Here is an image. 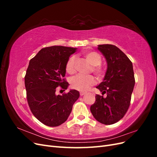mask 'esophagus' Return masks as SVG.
Here are the masks:
<instances>
[{
  "instance_id": "34e87169",
  "label": "esophagus",
  "mask_w": 157,
  "mask_h": 157,
  "mask_svg": "<svg viewBox=\"0 0 157 157\" xmlns=\"http://www.w3.org/2000/svg\"><path fill=\"white\" fill-rule=\"evenodd\" d=\"M85 94H86V93H85V92H80V96H84V95H85Z\"/></svg>"
}]
</instances>
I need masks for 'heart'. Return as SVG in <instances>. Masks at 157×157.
Listing matches in <instances>:
<instances>
[{"label": "heart", "mask_w": 157, "mask_h": 157, "mask_svg": "<svg viewBox=\"0 0 157 157\" xmlns=\"http://www.w3.org/2000/svg\"><path fill=\"white\" fill-rule=\"evenodd\" d=\"M82 54L89 63L92 65V71L98 77L101 78L104 75V70L100 65L102 58L100 54L94 51L86 50L83 52ZM76 58L72 56L68 59L65 65L66 71L69 74H73L75 72V65ZM95 83V78L92 75H77L71 80V86L78 91H86Z\"/></svg>", "instance_id": "obj_1"}]
</instances>
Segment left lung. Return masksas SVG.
<instances>
[{
	"instance_id": "obj_1",
	"label": "left lung",
	"mask_w": 157,
	"mask_h": 157,
	"mask_svg": "<svg viewBox=\"0 0 157 157\" xmlns=\"http://www.w3.org/2000/svg\"><path fill=\"white\" fill-rule=\"evenodd\" d=\"M105 57L107 69L103 81L96 87L107 97L97 94L90 111L101 124H113L120 121L129 108L135 85L132 61L115 45H98Z\"/></svg>"
}]
</instances>
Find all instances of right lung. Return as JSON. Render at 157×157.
<instances>
[{
	"label": "right lung",
	"mask_w": 157,
	"mask_h": 157,
	"mask_svg": "<svg viewBox=\"0 0 157 157\" xmlns=\"http://www.w3.org/2000/svg\"><path fill=\"white\" fill-rule=\"evenodd\" d=\"M77 48L53 46L41 49L32 58L25 76L27 99L32 113L44 124L55 127L67 121L79 92L71 90L56 95L57 87L67 90L65 65Z\"/></svg>",
	"instance_id": "add662e5"
}]
</instances>
